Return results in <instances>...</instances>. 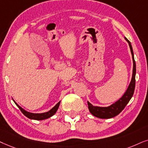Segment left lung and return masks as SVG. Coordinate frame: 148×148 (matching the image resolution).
Segmentation results:
<instances>
[{
  "label": "left lung",
  "mask_w": 148,
  "mask_h": 148,
  "mask_svg": "<svg viewBox=\"0 0 148 148\" xmlns=\"http://www.w3.org/2000/svg\"><path fill=\"white\" fill-rule=\"evenodd\" d=\"M125 40L128 42L129 46L130 48V52L132 54V61H133V70H132V79L129 84L128 89H126V92L123 95L120 99H119L117 102L111 104V106L107 107H100V106H93L90 102L87 101L88 108H89V112L95 117H98L101 119H109L117 115L122 111V110L127 105L129 101L133 96L134 87H135V75H136V63L134 59V53L132 50V45L130 44V41H128L126 37H124Z\"/></svg>",
  "instance_id": "left-lung-1"
}]
</instances>
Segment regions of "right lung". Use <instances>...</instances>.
Returning a JSON list of instances; mask_svg holds the SVG:
<instances>
[{
	"label": "right lung",
	"instance_id": "obj_1",
	"mask_svg": "<svg viewBox=\"0 0 148 148\" xmlns=\"http://www.w3.org/2000/svg\"><path fill=\"white\" fill-rule=\"evenodd\" d=\"M15 104H16L17 106L20 108V111H22V113L24 114L26 117H27L28 118L31 119H35V120H43V119H46L49 118V117H52V115H54L57 112V109L59 108V104H60L61 101H59L58 103L56 104V105L54 106L52 109H50L49 111L46 112V113H30V112H28L25 110L23 109L21 106H20L18 104L16 103V102L14 101Z\"/></svg>",
	"mask_w": 148,
	"mask_h": 148
}]
</instances>
